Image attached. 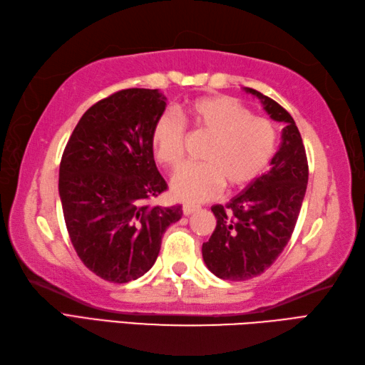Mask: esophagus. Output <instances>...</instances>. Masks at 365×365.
I'll use <instances>...</instances> for the list:
<instances>
[{"mask_svg":"<svg viewBox=\"0 0 365 365\" xmlns=\"http://www.w3.org/2000/svg\"><path fill=\"white\" fill-rule=\"evenodd\" d=\"M200 210L198 206H193V205H184L182 206V214L184 215H190V214H193V212H197Z\"/></svg>","mask_w":365,"mask_h":365,"instance_id":"1","label":"esophagus"}]
</instances>
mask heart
I'll use <instances>...</instances> for the list:
<instances>
[{
  "instance_id": "heart-1",
  "label": "heart",
  "mask_w": 365,
  "mask_h": 365,
  "mask_svg": "<svg viewBox=\"0 0 365 365\" xmlns=\"http://www.w3.org/2000/svg\"><path fill=\"white\" fill-rule=\"evenodd\" d=\"M185 118L211 137L198 165H184L173 175L170 190L176 200L202 203L219 195L224 182L228 189L247 187L264 172L276 153L277 133L266 118L252 111L228 96H207L185 103ZM185 129L172 115H162L151 132L154 158L163 167L181 163Z\"/></svg>"
}]
</instances>
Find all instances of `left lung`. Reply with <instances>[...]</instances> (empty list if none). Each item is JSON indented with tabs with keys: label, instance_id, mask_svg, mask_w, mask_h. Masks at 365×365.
<instances>
[{
	"label": "left lung",
	"instance_id": "left-lung-1",
	"mask_svg": "<svg viewBox=\"0 0 365 365\" xmlns=\"http://www.w3.org/2000/svg\"><path fill=\"white\" fill-rule=\"evenodd\" d=\"M244 89L257 96L266 113L285 128L269 172L225 206L211 207L217 225L203 244V259L214 276L233 282L257 277L276 262L293 235L309 181L306 148L292 115L267 96Z\"/></svg>",
	"mask_w": 365,
	"mask_h": 365
}]
</instances>
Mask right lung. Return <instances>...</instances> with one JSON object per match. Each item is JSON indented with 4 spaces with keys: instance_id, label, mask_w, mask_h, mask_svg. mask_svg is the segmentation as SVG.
I'll return each mask as SVG.
<instances>
[{
    "instance_id": "obj_1",
    "label": "right lung",
    "mask_w": 365,
    "mask_h": 365,
    "mask_svg": "<svg viewBox=\"0 0 365 365\" xmlns=\"http://www.w3.org/2000/svg\"><path fill=\"white\" fill-rule=\"evenodd\" d=\"M158 89H121L80 118L59 163V198L73 249L96 276L125 284L148 272L181 206H151L167 190L151 132L165 110Z\"/></svg>"
}]
</instances>
